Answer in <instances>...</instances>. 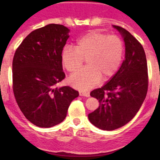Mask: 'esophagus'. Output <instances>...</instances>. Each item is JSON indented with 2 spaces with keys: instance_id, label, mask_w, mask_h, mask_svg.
<instances>
[{
  "instance_id": "obj_1",
  "label": "esophagus",
  "mask_w": 160,
  "mask_h": 160,
  "mask_svg": "<svg viewBox=\"0 0 160 160\" xmlns=\"http://www.w3.org/2000/svg\"><path fill=\"white\" fill-rule=\"evenodd\" d=\"M80 96H83V97H90V93L88 92H84V91H80Z\"/></svg>"
}]
</instances>
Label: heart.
<instances>
[{
	"mask_svg": "<svg viewBox=\"0 0 160 160\" xmlns=\"http://www.w3.org/2000/svg\"><path fill=\"white\" fill-rule=\"evenodd\" d=\"M124 51V42L119 36L90 31L77 38L74 47L66 46L62 49L61 60L68 72H75L86 59L88 67L71 76L69 82L77 89L87 90L96 86L101 77L107 80L117 72Z\"/></svg>",
	"mask_w": 160,
	"mask_h": 160,
	"instance_id": "1",
	"label": "heart"
}]
</instances>
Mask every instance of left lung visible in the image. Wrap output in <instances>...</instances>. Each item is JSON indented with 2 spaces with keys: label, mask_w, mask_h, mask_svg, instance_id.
I'll return each instance as SVG.
<instances>
[{
  "label": "left lung",
  "mask_w": 160,
  "mask_h": 160,
  "mask_svg": "<svg viewBox=\"0 0 160 160\" xmlns=\"http://www.w3.org/2000/svg\"><path fill=\"white\" fill-rule=\"evenodd\" d=\"M114 27L124 38L125 59L110 81L90 92V96L99 101V107L88 114L94 126L105 131L121 128L135 117L149 85L147 61L142 44L126 29Z\"/></svg>",
  "instance_id": "obj_1"
}]
</instances>
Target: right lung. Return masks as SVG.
I'll return each mask as SVG.
<instances>
[{
  "instance_id": "1",
  "label": "right lung",
  "mask_w": 160,
  "mask_h": 160,
  "mask_svg": "<svg viewBox=\"0 0 160 160\" xmlns=\"http://www.w3.org/2000/svg\"><path fill=\"white\" fill-rule=\"evenodd\" d=\"M62 25L49 24L34 30L22 41L12 62V88L25 117L40 128H50L67 117L79 92L56 88L65 78L61 53L69 38Z\"/></svg>"
}]
</instances>
